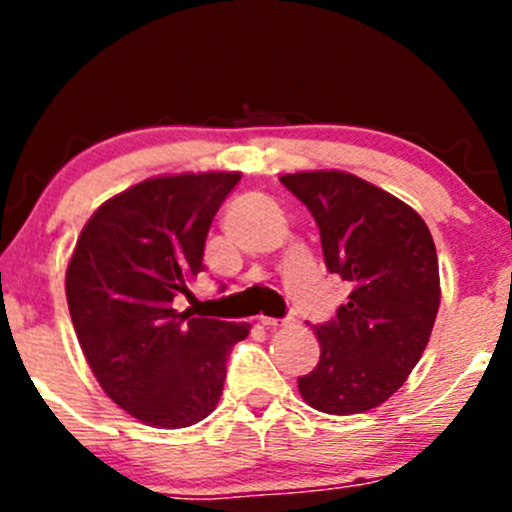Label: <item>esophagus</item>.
<instances>
[{"label": "esophagus", "instance_id": "1", "mask_svg": "<svg viewBox=\"0 0 512 512\" xmlns=\"http://www.w3.org/2000/svg\"><path fill=\"white\" fill-rule=\"evenodd\" d=\"M260 324L267 329H277V327H287L289 319H275V317H260Z\"/></svg>", "mask_w": 512, "mask_h": 512}]
</instances>
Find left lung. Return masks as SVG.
<instances>
[{"label":"left lung","mask_w":512,"mask_h":512,"mask_svg":"<svg viewBox=\"0 0 512 512\" xmlns=\"http://www.w3.org/2000/svg\"><path fill=\"white\" fill-rule=\"evenodd\" d=\"M280 183L319 225L327 270L352 285L337 317L312 327L322 354L299 394L322 414H364L404 386L426 349L441 304L436 245L414 208L352 173Z\"/></svg>","instance_id":"left-lung-1"}]
</instances>
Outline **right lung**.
<instances>
[{
	"mask_svg": "<svg viewBox=\"0 0 512 512\" xmlns=\"http://www.w3.org/2000/svg\"><path fill=\"white\" fill-rule=\"evenodd\" d=\"M240 173L158 175L101 205L66 267V302L96 381L153 428H185L218 406L247 322L173 309L205 270L210 223Z\"/></svg>",
	"mask_w": 512,
	"mask_h": 512,
	"instance_id": "right-lung-1",
	"label": "right lung"
}]
</instances>
